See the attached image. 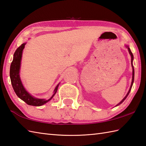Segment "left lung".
Wrapping results in <instances>:
<instances>
[{"label":"left lung","mask_w":146,"mask_h":146,"mask_svg":"<svg viewBox=\"0 0 146 146\" xmlns=\"http://www.w3.org/2000/svg\"><path fill=\"white\" fill-rule=\"evenodd\" d=\"M125 46L126 48H127L128 51H129V54L131 55V66H132V82H131V87H130V89H129V91H128L127 94H126V96L124 97V98L123 99L121 100V101L120 102L119 104H117L115 106H119L120 104H122L123 102L124 101V100H125L126 98H127V97L128 96L129 94L130 93V91H131V89H132V85H133V82H134V69L133 64H132V62H133V60H134V56H133V54H132V52L131 51L130 48H129V47L127 46V45H125Z\"/></svg>","instance_id":"1"}]
</instances>
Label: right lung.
<instances>
[{
	"instance_id": "add662e5",
	"label": "right lung",
	"mask_w": 146,
	"mask_h": 146,
	"mask_svg": "<svg viewBox=\"0 0 146 146\" xmlns=\"http://www.w3.org/2000/svg\"><path fill=\"white\" fill-rule=\"evenodd\" d=\"M26 43L27 42L22 44L20 47H19L17 48V50L14 52L13 60L11 65V68H10V77H11L13 89H14L16 95L19 98L27 104L28 105L33 106H40L45 104L48 102L53 98V97L57 92L59 84H57L54 90L52 96L48 99L36 98L31 95V94H29L27 91L26 89L24 87L23 84H22L20 77V74H19L20 73L22 52H23V50Z\"/></svg>"
}]
</instances>
